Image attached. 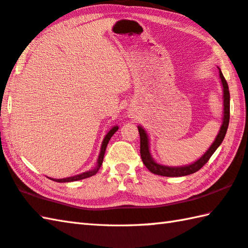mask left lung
Listing matches in <instances>:
<instances>
[{
  "mask_svg": "<svg viewBox=\"0 0 248 248\" xmlns=\"http://www.w3.org/2000/svg\"><path fill=\"white\" fill-rule=\"evenodd\" d=\"M219 69V78L221 80L222 85V99H223V115H222V124L219 129V133L215 138L214 142L211 144V147L208 148V150L205 152L202 156L198 158L197 161L191 163L188 165H182V166H168L163 165L157 163L151 155L150 152V139H149L148 133L146 132L142 126H138L139 135H140V155H141V160L143 162L144 166H146L152 174L164 176V177H182L186 175H191L193 172L198 171L201 170L207 161L211 158V156L214 154V152L217 150V148L220 146L223 138L226 136L229 121H230V93H229V86L226 81L225 77L221 72L220 68Z\"/></svg>",
  "mask_w": 248,
  "mask_h": 248,
  "instance_id": "1",
  "label": "left lung"
}]
</instances>
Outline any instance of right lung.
Segmentation results:
<instances>
[{
	"label": "right lung",
	"mask_w": 248,
	"mask_h": 248,
	"mask_svg": "<svg viewBox=\"0 0 248 248\" xmlns=\"http://www.w3.org/2000/svg\"><path fill=\"white\" fill-rule=\"evenodd\" d=\"M119 129V126L115 125L112 127L107 135L105 136L104 140H102V143H101V148H100V152H99V156H98V160H97V165L93 168L91 170H87V171H84L82 174H78L76 176H71V177H67V178H62V179H54V178H49L51 180H54L56 182H71V181H77V180H82V179H85L88 178V177H92L97 174V171L99 170L100 166L102 165V161H104V156H105V152H106V149L107 146H108V142L109 140L111 139V137L113 136L114 133L116 130Z\"/></svg>",
	"instance_id": "right-lung-1"
}]
</instances>
